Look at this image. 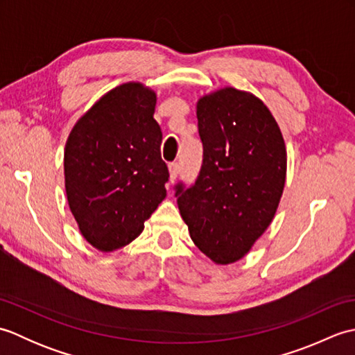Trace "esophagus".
I'll return each instance as SVG.
<instances>
[{
	"mask_svg": "<svg viewBox=\"0 0 355 355\" xmlns=\"http://www.w3.org/2000/svg\"><path fill=\"white\" fill-rule=\"evenodd\" d=\"M178 172H180V164L178 163H171L169 164V182L171 183L175 182Z\"/></svg>",
	"mask_w": 355,
	"mask_h": 355,
	"instance_id": "1",
	"label": "esophagus"
}]
</instances>
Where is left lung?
<instances>
[{
    "mask_svg": "<svg viewBox=\"0 0 355 355\" xmlns=\"http://www.w3.org/2000/svg\"><path fill=\"white\" fill-rule=\"evenodd\" d=\"M197 119L202 166L189 189L175 186L177 205L193 244L227 266L273 221L286 177L285 141L267 105L233 87L200 97Z\"/></svg>",
    "mask_w": 355,
    "mask_h": 355,
    "instance_id": "8db88e82",
    "label": "left lung"
}]
</instances>
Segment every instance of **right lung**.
I'll use <instances>...</instances> for the list:
<instances>
[{
  "label": "right lung",
  "instance_id": "obj_1",
  "mask_svg": "<svg viewBox=\"0 0 355 355\" xmlns=\"http://www.w3.org/2000/svg\"><path fill=\"white\" fill-rule=\"evenodd\" d=\"M155 103L154 89L126 82L105 93L67 139V200L82 236L99 252L132 243L166 198Z\"/></svg>",
  "mask_w": 355,
  "mask_h": 355
}]
</instances>
